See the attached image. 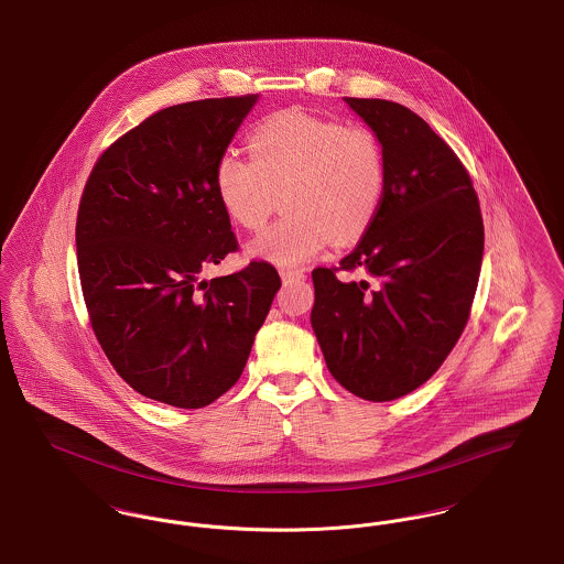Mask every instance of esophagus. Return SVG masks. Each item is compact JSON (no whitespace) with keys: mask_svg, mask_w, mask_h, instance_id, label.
Wrapping results in <instances>:
<instances>
[{"mask_svg":"<svg viewBox=\"0 0 564 564\" xmlns=\"http://www.w3.org/2000/svg\"><path fill=\"white\" fill-rule=\"evenodd\" d=\"M281 279L285 285L295 283V281H302L304 279V272L302 270H281Z\"/></svg>","mask_w":564,"mask_h":564,"instance_id":"1","label":"esophagus"}]
</instances>
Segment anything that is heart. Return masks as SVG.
<instances>
[{
	"label": "heart",
	"instance_id": "heart-1",
	"mask_svg": "<svg viewBox=\"0 0 564 564\" xmlns=\"http://www.w3.org/2000/svg\"><path fill=\"white\" fill-rule=\"evenodd\" d=\"M249 152H226L215 164L221 209L237 226L258 230L283 192L290 214L247 242L249 258L295 269L319 256L334 235L352 241L375 221L387 169L370 129L285 109L251 131Z\"/></svg>",
	"mask_w": 564,
	"mask_h": 564
}]
</instances>
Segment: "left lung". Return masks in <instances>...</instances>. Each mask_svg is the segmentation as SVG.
Instances as JSON below:
<instances>
[{"label":"left lung","mask_w":564,"mask_h":564,"mask_svg":"<svg viewBox=\"0 0 564 564\" xmlns=\"http://www.w3.org/2000/svg\"><path fill=\"white\" fill-rule=\"evenodd\" d=\"M345 101L378 137L387 182L340 270L364 269L376 288L313 270L311 325L347 391L391 402L427 382L465 329L482 269V214L465 166L421 116L384 99Z\"/></svg>","instance_id":"1"}]
</instances>
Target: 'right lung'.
<instances>
[{
    "label": "right lung",
    "mask_w": 564,
    "mask_h": 564,
    "mask_svg": "<svg viewBox=\"0 0 564 564\" xmlns=\"http://www.w3.org/2000/svg\"><path fill=\"white\" fill-rule=\"evenodd\" d=\"M258 95L161 109L101 154L82 192V294L111 366L137 393L203 408L242 375L281 288L251 262L200 279L237 249L215 194L226 154Z\"/></svg>",
    "instance_id": "1"
}]
</instances>
